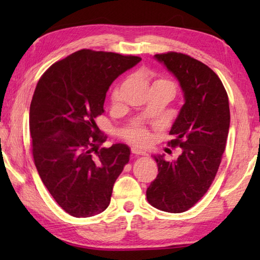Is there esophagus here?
Listing matches in <instances>:
<instances>
[{"mask_svg": "<svg viewBox=\"0 0 260 260\" xmlns=\"http://www.w3.org/2000/svg\"><path fill=\"white\" fill-rule=\"evenodd\" d=\"M132 153L135 154V155H146V152L140 150V148L137 147H132Z\"/></svg>", "mask_w": 260, "mask_h": 260, "instance_id": "esophagus-1", "label": "esophagus"}]
</instances>
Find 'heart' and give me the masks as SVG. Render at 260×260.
Masks as SVG:
<instances>
[{"label": "heart", "instance_id": "1", "mask_svg": "<svg viewBox=\"0 0 260 260\" xmlns=\"http://www.w3.org/2000/svg\"><path fill=\"white\" fill-rule=\"evenodd\" d=\"M155 82H169V81L164 79H158L154 81V84H155ZM121 90H123V85H119L115 88L112 95L114 102L119 101L121 96ZM123 136L125 139L131 141L132 143H135V144H139V145L145 144V143L148 141V132L144 128V127L139 126V125H135V126L129 127V128H126L123 132Z\"/></svg>", "mask_w": 260, "mask_h": 260}]
</instances>
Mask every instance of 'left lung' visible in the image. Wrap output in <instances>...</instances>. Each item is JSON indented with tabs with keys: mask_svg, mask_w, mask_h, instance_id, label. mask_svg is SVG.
Returning a JSON list of instances; mask_svg holds the SVG:
<instances>
[{
	"mask_svg": "<svg viewBox=\"0 0 260 260\" xmlns=\"http://www.w3.org/2000/svg\"><path fill=\"white\" fill-rule=\"evenodd\" d=\"M179 80L184 104L171 127L172 147L181 154L172 162L154 155L158 174L146 190L151 206L184 212L204 196L221 163L230 126L228 95L217 74L187 54L154 56Z\"/></svg>",
	"mask_w": 260,
	"mask_h": 260,
	"instance_id": "8db88e82",
	"label": "left lung"
}]
</instances>
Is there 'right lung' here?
I'll use <instances>...</instances> for the list:
<instances>
[{"instance_id":"1","label":"right lung","mask_w":260,"mask_h":260,"mask_svg":"<svg viewBox=\"0 0 260 260\" xmlns=\"http://www.w3.org/2000/svg\"><path fill=\"white\" fill-rule=\"evenodd\" d=\"M141 60L82 49L53 63L38 81L29 118L33 159L43 184L73 217L103 212L129 161L126 144L102 147L106 136L95 119L105 112L112 82Z\"/></svg>"}]
</instances>
